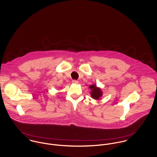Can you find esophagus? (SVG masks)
I'll return each instance as SVG.
<instances>
[{"instance_id": "obj_1", "label": "esophagus", "mask_w": 157, "mask_h": 157, "mask_svg": "<svg viewBox=\"0 0 157 157\" xmlns=\"http://www.w3.org/2000/svg\"><path fill=\"white\" fill-rule=\"evenodd\" d=\"M72 83H74V84H78V82L77 80H72Z\"/></svg>"}]
</instances>
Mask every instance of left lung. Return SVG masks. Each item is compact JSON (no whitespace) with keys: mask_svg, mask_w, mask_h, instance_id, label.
Returning a JSON list of instances; mask_svg holds the SVG:
<instances>
[{"mask_svg":"<svg viewBox=\"0 0 157 157\" xmlns=\"http://www.w3.org/2000/svg\"><path fill=\"white\" fill-rule=\"evenodd\" d=\"M90 88L91 90L90 95L92 98L95 100H98L103 95L102 90L100 88L97 87L95 85H92L90 86Z\"/></svg>","mask_w":157,"mask_h":157,"instance_id":"left-lung-1","label":"left lung"}]
</instances>
